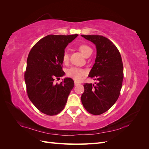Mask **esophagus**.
<instances>
[{
    "label": "esophagus",
    "instance_id": "obj_1",
    "mask_svg": "<svg viewBox=\"0 0 149 149\" xmlns=\"http://www.w3.org/2000/svg\"><path fill=\"white\" fill-rule=\"evenodd\" d=\"M79 84H80V83H78V82H76V81L74 82V85H75V86H78V85H79Z\"/></svg>",
    "mask_w": 149,
    "mask_h": 149
}]
</instances>
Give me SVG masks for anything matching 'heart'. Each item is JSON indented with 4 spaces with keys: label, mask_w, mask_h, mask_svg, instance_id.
<instances>
[{
    "label": "heart",
    "mask_w": 149,
    "mask_h": 149,
    "mask_svg": "<svg viewBox=\"0 0 149 149\" xmlns=\"http://www.w3.org/2000/svg\"><path fill=\"white\" fill-rule=\"evenodd\" d=\"M78 49L85 57H86L89 54L93 53L92 48L87 45H80L78 47ZM62 59L64 63H67L68 62L69 55L66 52H64L63 55ZM84 75L85 71L82 69L78 68L73 67L67 71V76L73 78L76 81H81Z\"/></svg>",
    "instance_id": "1"
}]
</instances>
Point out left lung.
<instances>
[{"mask_svg":"<svg viewBox=\"0 0 149 149\" xmlns=\"http://www.w3.org/2000/svg\"><path fill=\"white\" fill-rule=\"evenodd\" d=\"M96 48L95 63L89 77L98 82L84 84L81 95L84 107L89 113L100 115L113 106L119 96L124 78L120 54L115 45L101 35H83Z\"/></svg>","mask_w":149,"mask_h":149,"instance_id":"obj_1","label":"left lung"}]
</instances>
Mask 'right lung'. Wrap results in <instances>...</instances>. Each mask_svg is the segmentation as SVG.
I'll return each instance as SVG.
<instances>
[{
	"label": "right lung",
	"mask_w": 149,
	"mask_h": 149,
	"mask_svg": "<svg viewBox=\"0 0 149 149\" xmlns=\"http://www.w3.org/2000/svg\"><path fill=\"white\" fill-rule=\"evenodd\" d=\"M78 36L47 35L39 40L29 54L24 75L28 96L33 104L47 115L58 114L64 109L74 87L70 78L62 79L59 84L53 81L65 74L62 70L63 55L66 46Z\"/></svg>",
	"instance_id": "right-lung-1"
}]
</instances>
